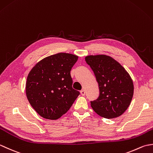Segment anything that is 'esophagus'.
Wrapping results in <instances>:
<instances>
[{"instance_id":"1","label":"esophagus","mask_w":153,"mask_h":153,"mask_svg":"<svg viewBox=\"0 0 153 153\" xmlns=\"http://www.w3.org/2000/svg\"><path fill=\"white\" fill-rule=\"evenodd\" d=\"M80 93H81V94H82V95H83V96H84L85 95V91L84 90V89H82V90H81V91H80Z\"/></svg>"}]
</instances>
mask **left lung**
Masks as SVG:
<instances>
[{
	"mask_svg": "<svg viewBox=\"0 0 153 153\" xmlns=\"http://www.w3.org/2000/svg\"><path fill=\"white\" fill-rule=\"evenodd\" d=\"M85 61L95 74L100 91L98 99L91 101L92 108L105 118L121 116L134 95V83L129 74L118 62L105 54L87 56Z\"/></svg>",
	"mask_w": 153,
	"mask_h": 153,
	"instance_id": "obj_1",
	"label": "left lung"
}]
</instances>
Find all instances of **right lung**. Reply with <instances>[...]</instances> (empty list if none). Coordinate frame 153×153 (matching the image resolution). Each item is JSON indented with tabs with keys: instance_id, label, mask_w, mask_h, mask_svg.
Returning <instances> with one entry per match:
<instances>
[{
	"instance_id": "right-lung-1",
	"label": "right lung",
	"mask_w": 153,
	"mask_h": 153,
	"mask_svg": "<svg viewBox=\"0 0 153 153\" xmlns=\"http://www.w3.org/2000/svg\"><path fill=\"white\" fill-rule=\"evenodd\" d=\"M78 56L60 53L43 58L29 73L25 93L30 105L41 117L57 120L66 113L79 96L72 88L70 71Z\"/></svg>"
}]
</instances>
